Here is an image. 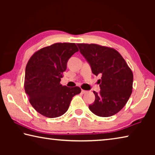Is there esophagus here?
<instances>
[{
    "mask_svg": "<svg viewBox=\"0 0 155 155\" xmlns=\"http://www.w3.org/2000/svg\"><path fill=\"white\" fill-rule=\"evenodd\" d=\"M87 91L81 90V93H82V94H85V93H87Z\"/></svg>",
    "mask_w": 155,
    "mask_h": 155,
    "instance_id": "obj_1",
    "label": "esophagus"
}]
</instances>
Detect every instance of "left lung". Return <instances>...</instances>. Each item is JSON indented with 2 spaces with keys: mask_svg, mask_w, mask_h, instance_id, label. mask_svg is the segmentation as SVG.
<instances>
[{
  "mask_svg": "<svg viewBox=\"0 0 155 155\" xmlns=\"http://www.w3.org/2000/svg\"><path fill=\"white\" fill-rule=\"evenodd\" d=\"M77 46L93 74L101 76L98 81L101 90L98 93L93 91L95 101L89 109L101 117L116 114L125 106L132 93V71L114 48L94 44H77Z\"/></svg>",
  "mask_w": 155,
  "mask_h": 155,
  "instance_id": "8db88e82",
  "label": "left lung"
}]
</instances>
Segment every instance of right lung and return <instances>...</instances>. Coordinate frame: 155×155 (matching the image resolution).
I'll return each instance as SVG.
<instances>
[{"instance_id":"add662e5","label":"right lung","mask_w":155,"mask_h":155,"mask_svg":"<svg viewBox=\"0 0 155 155\" xmlns=\"http://www.w3.org/2000/svg\"><path fill=\"white\" fill-rule=\"evenodd\" d=\"M78 49L74 43H56L37 51L25 69V90L31 105L50 118L64 115L80 87L60 84L68 60Z\"/></svg>"}]
</instances>
